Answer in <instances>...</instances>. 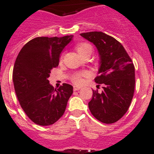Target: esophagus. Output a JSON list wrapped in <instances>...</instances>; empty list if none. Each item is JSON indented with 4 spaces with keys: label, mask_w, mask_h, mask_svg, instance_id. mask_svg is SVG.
<instances>
[{
    "label": "esophagus",
    "mask_w": 154,
    "mask_h": 154,
    "mask_svg": "<svg viewBox=\"0 0 154 154\" xmlns=\"http://www.w3.org/2000/svg\"><path fill=\"white\" fill-rule=\"evenodd\" d=\"M80 86H74V91H78V90L80 89Z\"/></svg>",
    "instance_id": "34e87169"
}]
</instances>
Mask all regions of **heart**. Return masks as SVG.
Masks as SVG:
<instances>
[{
    "mask_svg": "<svg viewBox=\"0 0 154 154\" xmlns=\"http://www.w3.org/2000/svg\"><path fill=\"white\" fill-rule=\"evenodd\" d=\"M76 50L78 52V54L81 56L82 57H84L85 56L91 55L92 53V47L89 44L87 43H80V44L76 45ZM63 60V56L60 57V61ZM87 74L86 72H78L75 73L71 77V80L76 85H80L83 83V77H86Z\"/></svg>",
    "mask_w": 154,
    "mask_h": 154,
    "instance_id": "obj_1",
    "label": "heart"
}]
</instances>
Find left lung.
Masks as SVG:
<instances>
[{"instance_id":"8db88e82","label":"left lung","mask_w":154,"mask_h":154,"mask_svg":"<svg viewBox=\"0 0 154 154\" xmlns=\"http://www.w3.org/2000/svg\"><path fill=\"white\" fill-rule=\"evenodd\" d=\"M80 35L97 48L100 67L94 81L103 88L101 93L92 90L88 108L102 123H115L123 117L131 103L136 83L134 65L125 48L113 37L97 31Z\"/></svg>"}]
</instances>
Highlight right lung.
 I'll use <instances>...</instances> for the list:
<instances>
[{"label": "right lung", "instance_id": "obj_1", "mask_svg": "<svg viewBox=\"0 0 154 154\" xmlns=\"http://www.w3.org/2000/svg\"><path fill=\"white\" fill-rule=\"evenodd\" d=\"M72 38V35L36 37L21 48L15 60L12 71L15 94L24 112L36 125H53L66 111L73 86L63 83L54 89L48 77Z\"/></svg>", "mask_w": 154, "mask_h": 154}]
</instances>
